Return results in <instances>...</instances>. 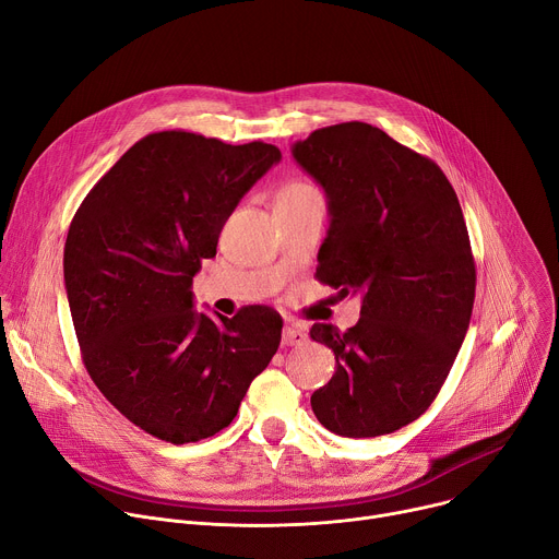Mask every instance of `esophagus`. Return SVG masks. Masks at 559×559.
Instances as JSON below:
<instances>
[{"mask_svg": "<svg viewBox=\"0 0 559 559\" xmlns=\"http://www.w3.org/2000/svg\"><path fill=\"white\" fill-rule=\"evenodd\" d=\"M307 342V331L297 324H286L282 331V345L284 347H297Z\"/></svg>", "mask_w": 559, "mask_h": 559, "instance_id": "34e87169", "label": "esophagus"}]
</instances>
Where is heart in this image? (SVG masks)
Returning a JSON list of instances; mask_svg holds the SVG:
<instances>
[{"label": "heart", "instance_id": "heart-1", "mask_svg": "<svg viewBox=\"0 0 559 559\" xmlns=\"http://www.w3.org/2000/svg\"><path fill=\"white\" fill-rule=\"evenodd\" d=\"M313 194H318V192L307 181H288L280 188L277 203H295V201H302V199L313 197Z\"/></svg>", "mask_w": 559, "mask_h": 559}]
</instances>
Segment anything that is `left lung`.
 Instances as JSON below:
<instances>
[{"label": "left lung", "mask_w": 559, "mask_h": 559, "mask_svg": "<svg viewBox=\"0 0 559 559\" xmlns=\"http://www.w3.org/2000/svg\"><path fill=\"white\" fill-rule=\"evenodd\" d=\"M324 188L331 226L318 252L322 284L360 293L356 326L316 322L335 354L311 407L349 439L390 435L441 392L475 305L477 271L454 188L427 156L367 122H340L293 145Z\"/></svg>", "instance_id": "1"}]
</instances>
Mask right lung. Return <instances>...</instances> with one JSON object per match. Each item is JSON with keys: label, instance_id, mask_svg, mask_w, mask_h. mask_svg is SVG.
<instances>
[{"label": "right lung", "instance_id": "1", "mask_svg": "<svg viewBox=\"0 0 559 559\" xmlns=\"http://www.w3.org/2000/svg\"><path fill=\"white\" fill-rule=\"evenodd\" d=\"M282 158L275 145H228L154 132L127 150L80 203L64 243V286L103 396L147 435L183 445L228 427L275 356L282 318L243 307L194 311L192 277L217 254L241 197Z\"/></svg>", "mask_w": 559, "mask_h": 559}]
</instances>
